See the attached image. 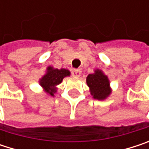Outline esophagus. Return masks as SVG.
Segmentation results:
<instances>
[{"instance_id":"1","label":"esophagus","mask_w":149,"mask_h":149,"mask_svg":"<svg viewBox=\"0 0 149 149\" xmlns=\"http://www.w3.org/2000/svg\"><path fill=\"white\" fill-rule=\"evenodd\" d=\"M72 76L75 77H80V75H81V70H79V69H74V70H72Z\"/></svg>"}]
</instances>
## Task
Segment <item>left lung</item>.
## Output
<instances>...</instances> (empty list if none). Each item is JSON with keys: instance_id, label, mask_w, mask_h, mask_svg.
Wrapping results in <instances>:
<instances>
[{"instance_id": "obj_1", "label": "left lung", "mask_w": 149, "mask_h": 149, "mask_svg": "<svg viewBox=\"0 0 149 149\" xmlns=\"http://www.w3.org/2000/svg\"><path fill=\"white\" fill-rule=\"evenodd\" d=\"M87 85L93 98L97 100L106 99L111 93L109 80L101 70H95V72L89 74L86 77Z\"/></svg>"}]
</instances>
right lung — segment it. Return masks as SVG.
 <instances>
[{
  "instance_id": "add662e5",
  "label": "right lung",
  "mask_w": 149,
  "mask_h": 149,
  "mask_svg": "<svg viewBox=\"0 0 149 149\" xmlns=\"http://www.w3.org/2000/svg\"><path fill=\"white\" fill-rule=\"evenodd\" d=\"M70 75L71 72L69 70L64 68L58 70L54 69L52 66H48L46 69V73L40 79V84L44 89L46 94L53 97L58 90L56 86L62 82L64 77Z\"/></svg>"
}]
</instances>
